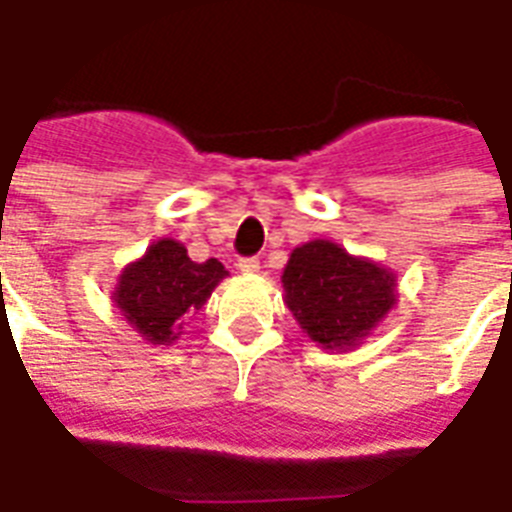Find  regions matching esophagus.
Here are the masks:
<instances>
[{
  "label": "esophagus",
  "mask_w": 512,
  "mask_h": 512,
  "mask_svg": "<svg viewBox=\"0 0 512 512\" xmlns=\"http://www.w3.org/2000/svg\"><path fill=\"white\" fill-rule=\"evenodd\" d=\"M239 271L241 273H257L260 271V260H257V257H241Z\"/></svg>",
  "instance_id": "1"
}]
</instances>
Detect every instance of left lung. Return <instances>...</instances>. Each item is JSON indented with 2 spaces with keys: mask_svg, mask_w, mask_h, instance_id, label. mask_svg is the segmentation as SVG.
<instances>
[{
  "mask_svg": "<svg viewBox=\"0 0 512 512\" xmlns=\"http://www.w3.org/2000/svg\"><path fill=\"white\" fill-rule=\"evenodd\" d=\"M284 303L313 342L356 348L396 305V276L327 239L292 249L281 276Z\"/></svg>",
  "mask_w": 512,
  "mask_h": 512,
  "instance_id": "obj_1",
  "label": "left lung"
}]
</instances>
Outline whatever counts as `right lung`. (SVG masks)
Here are the masks:
<instances>
[{
    "label": "right lung",
    "instance_id": "add662e5",
    "mask_svg": "<svg viewBox=\"0 0 512 512\" xmlns=\"http://www.w3.org/2000/svg\"><path fill=\"white\" fill-rule=\"evenodd\" d=\"M225 276L228 271L215 257L193 263L180 241L159 239L124 268L111 300L143 340L170 345L183 329L180 319L199 311Z\"/></svg>",
    "mask_w": 512,
    "mask_h": 512
}]
</instances>
